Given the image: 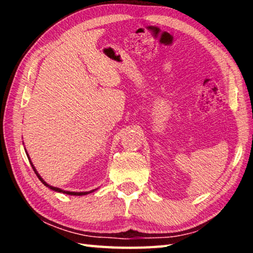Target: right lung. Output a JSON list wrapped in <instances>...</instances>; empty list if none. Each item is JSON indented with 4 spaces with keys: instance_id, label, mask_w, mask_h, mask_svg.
I'll list each match as a JSON object with an SVG mask.
<instances>
[{
    "instance_id": "add662e5",
    "label": "right lung",
    "mask_w": 253,
    "mask_h": 253,
    "mask_svg": "<svg viewBox=\"0 0 253 253\" xmlns=\"http://www.w3.org/2000/svg\"><path fill=\"white\" fill-rule=\"evenodd\" d=\"M27 156H28V158H29V161H30V164H31L32 169H33V170H34V173L37 174V176L39 177L40 181H41L42 183H43L46 187H49L50 190H52V191H54V192H59V193H65V194H68V195H76V196L87 195V194H89V193H92V192H95V191L97 190V188H96V190H91V191H89V192H70V191H63V190H61V188H59V187H54V186H52V185H50V184L46 183V182L44 181V179L40 176V174L38 173V170L36 169V168H34L33 163L31 162V160H30V156H29V154H28V153H27Z\"/></svg>"
}]
</instances>
